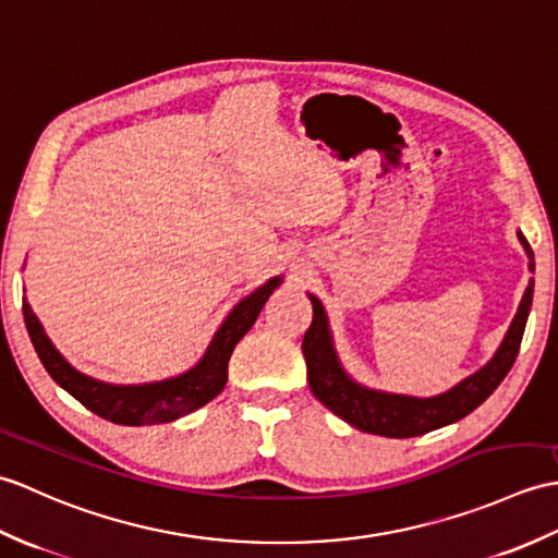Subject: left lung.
Segmentation results:
<instances>
[{
    "label": "left lung",
    "mask_w": 558,
    "mask_h": 558,
    "mask_svg": "<svg viewBox=\"0 0 558 558\" xmlns=\"http://www.w3.org/2000/svg\"><path fill=\"white\" fill-rule=\"evenodd\" d=\"M518 239H521L530 257V271H535V255H532L530 243L525 241L521 231H518ZM532 287H535V281L530 279L511 327L506 331V337L492 361L482 369H477L475 375L458 381L453 389L439 396H429V399L377 391L357 384L341 367L339 355L333 351L325 307H322L319 299L311 295L313 325L307 327L303 337V355L307 365L311 391L333 415H339L357 429L369 432V435L405 439L425 435V432L439 429L444 425H451L456 420L473 413L482 401H487L489 393L499 387L506 375H509V369L515 363V355L521 351L525 322L532 305Z\"/></svg>",
    "instance_id": "8db88e82"
}]
</instances>
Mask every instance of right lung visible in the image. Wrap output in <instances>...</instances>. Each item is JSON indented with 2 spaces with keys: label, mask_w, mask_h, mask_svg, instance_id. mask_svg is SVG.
Returning a JSON list of instances; mask_svg holds the SVG:
<instances>
[{
  "label": "right lung",
  "mask_w": 558,
  "mask_h": 558,
  "mask_svg": "<svg viewBox=\"0 0 558 558\" xmlns=\"http://www.w3.org/2000/svg\"><path fill=\"white\" fill-rule=\"evenodd\" d=\"M281 283V277L269 279L243 299L209 341L201 363L179 377L150 381V384H107L93 379L71 367L54 343L49 341L40 319L31 311L28 301L23 299V319L31 333V341L45 369L61 389H66L73 399L81 401L88 411L117 425H157L171 423L189 415L197 408L209 403L225 389L229 377V357L245 331L255 325L263 305Z\"/></svg>",
  "instance_id": "add662e5"
}]
</instances>
